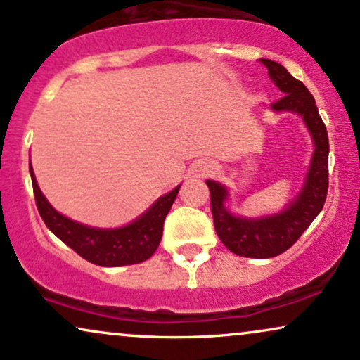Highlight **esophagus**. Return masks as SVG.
Wrapping results in <instances>:
<instances>
[{"instance_id":"esophagus-1","label":"esophagus","mask_w":360,"mask_h":360,"mask_svg":"<svg viewBox=\"0 0 360 360\" xmlns=\"http://www.w3.org/2000/svg\"><path fill=\"white\" fill-rule=\"evenodd\" d=\"M202 172H206V174H213V172H216V166L214 164H205V166H202Z\"/></svg>"}]
</instances>
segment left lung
Here are the masks:
<instances>
[{
	"mask_svg": "<svg viewBox=\"0 0 360 360\" xmlns=\"http://www.w3.org/2000/svg\"><path fill=\"white\" fill-rule=\"evenodd\" d=\"M262 63L268 68L274 84L283 92L280 101L271 103V109L295 112L304 119L314 141V155L302 191L281 213L265 218L250 219L231 214L224 207L226 188L216 181H206L219 240L229 251L246 258H274L287 251L322 211L328 189V136L314 95L280 63L268 58H262Z\"/></svg>",
	"mask_w": 360,
	"mask_h": 360,
	"instance_id": "left-lung-1",
	"label": "left lung"
}]
</instances>
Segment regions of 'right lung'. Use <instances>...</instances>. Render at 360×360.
I'll return each instance as SVG.
<instances>
[{
  "instance_id": "obj_1",
  "label": "right lung",
  "mask_w": 360,
  "mask_h": 360,
  "mask_svg": "<svg viewBox=\"0 0 360 360\" xmlns=\"http://www.w3.org/2000/svg\"><path fill=\"white\" fill-rule=\"evenodd\" d=\"M30 176L38 213L46 228L86 262L98 266H124L146 262L158 250L162 238L164 219L179 193L181 186L164 194L136 221L122 228L102 229L80 224L60 214L43 196L30 162Z\"/></svg>"
}]
</instances>
